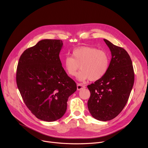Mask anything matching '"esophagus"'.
<instances>
[{"mask_svg":"<svg viewBox=\"0 0 148 148\" xmlns=\"http://www.w3.org/2000/svg\"><path fill=\"white\" fill-rule=\"evenodd\" d=\"M77 90H81V89H83L85 88V86H84L83 84H82L78 83V84H77Z\"/></svg>","mask_w":148,"mask_h":148,"instance_id":"34e87169","label":"esophagus"}]
</instances>
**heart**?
I'll return each instance as SVG.
<instances>
[{
	"label": "heart",
	"instance_id": "b5f03b06",
	"mask_svg": "<svg viewBox=\"0 0 148 148\" xmlns=\"http://www.w3.org/2000/svg\"><path fill=\"white\" fill-rule=\"evenodd\" d=\"M73 56H67L64 59V65L70 76H75L80 81L89 79L97 81L107 73L110 64V57L106 51L89 46H82L73 51Z\"/></svg>",
	"mask_w": 148,
	"mask_h": 148
}]
</instances>
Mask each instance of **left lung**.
I'll list each match as a JSON object with an SVG mask.
<instances>
[{
	"label": "left lung",
	"mask_w": 148,
	"mask_h": 148,
	"mask_svg": "<svg viewBox=\"0 0 148 148\" xmlns=\"http://www.w3.org/2000/svg\"><path fill=\"white\" fill-rule=\"evenodd\" d=\"M110 49L112 59L107 73L88 85L90 96L88 102L90 113L95 119L110 121L125 106L134 82L132 61L127 51L104 39Z\"/></svg>",
	"instance_id": "obj_1"
}]
</instances>
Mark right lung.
Returning a JSON list of instances; mask_svg holds the SVG:
<instances>
[{"label":"right lung","mask_w":148,"mask_h":148,"mask_svg":"<svg viewBox=\"0 0 148 148\" xmlns=\"http://www.w3.org/2000/svg\"><path fill=\"white\" fill-rule=\"evenodd\" d=\"M62 46L59 40L40 41L22 53L17 65L16 82L23 101L38 119L47 122L64 115L68 98L77 90L62 66Z\"/></svg>","instance_id":"obj_1"}]
</instances>
